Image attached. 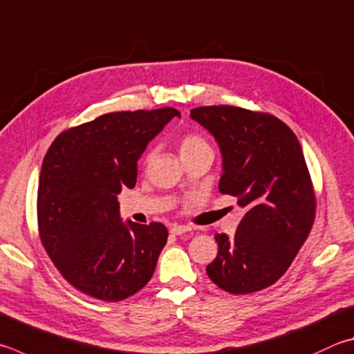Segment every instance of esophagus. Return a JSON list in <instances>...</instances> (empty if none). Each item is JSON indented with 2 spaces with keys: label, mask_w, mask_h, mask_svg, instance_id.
<instances>
[{
  "label": "esophagus",
  "mask_w": 354,
  "mask_h": 354,
  "mask_svg": "<svg viewBox=\"0 0 354 354\" xmlns=\"http://www.w3.org/2000/svg\"><path fill=\"white\" fill-rule=\"evenodd\" d=\"M192 227L190 226H184V224H173L170 227V234L173 235H183L185 232H190Z\"/></svg>",
  "instance_id": "1"
}]
</instances>
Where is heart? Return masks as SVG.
<instances>
[{"mask_svg":"<svg viewBox=\"0 0 354 354\" xmlns=\"http://www.w3.org/2000/svg\"><path fill=\"white\" fill-rule=\"evenodd\" d=\"M204 151H212V147L210 144L205 140V138H203L201 134L198 133H185L179 139V155H181L183 159H189V158H194L199 153H204ZM151 158V153L147 155V162H149Z\"/></svg>","mask_w":354,"mask_h":354,"instance_id":"1","label":"heart"}]
</instances>
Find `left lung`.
<instances>
[{
  "mask_svg": "<svg viewBox=\"0 0 354 354\" xmlns=\"http://www.w3.org/2000/svg\"><path fill=\"white\" fill-rule=\"evenodd\" d=\"M190 118L214 134L223 155L221 194L246 210L234 236L216 234L209 279L230 294L274 285L304 246L316 194L299 139L275 115L230 105L198 106Z\"/></svg>",
  "mask_w": 354,
  "mask_h": 354,
  "instance_id": "obj_1",
  "label": "left lung"
}]
</instances>
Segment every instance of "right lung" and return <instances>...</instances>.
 <instances>
[{"label":"right lung","mask_w":354,"mask_h":354,"mask_svg":"<svg viewBox=\"0 0 354 354\" xmlns=\"http://www.w3.org/2000/svg\"><path fill=\"white\" fill-rule=\"evenodd\" d=\"M175 115L118 111L60 133L43 159L37 194L38 235L55 268L80 292L120 301L155 272L169 230L120 220L118 195L136 185L138 159Z\"/></svg>","instance_id":"obj_1"}]
</instances>
